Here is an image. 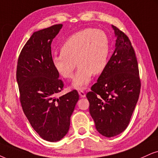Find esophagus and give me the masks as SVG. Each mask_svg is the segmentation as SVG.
<instances>
[{
    "mask_svg": "<svg viewBox=\"0 0 158 158\" xmlns=\"http://www.w3.org/2000/svg\"><path fill=\"white\" fill-rule=\"evenodd\" d=\"M78 94H79L80 96H81V97H85V92L83 91H81V90L79 91Z\"/></svg>",
    "mask_w": 158,
    "mask_h": 158,
    "instance_id": "34e87169",
    "label": "esophagus"
}]
</instances>
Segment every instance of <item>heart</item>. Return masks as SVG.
<instances>
[{"label":"heart","instance_id":"b5f03b06","mask_svg":"<svg viewBox=\"0 0 158 158\" xmlns=\"http://www.w3.org/2000/svg\"><path fill=\"white\" fill-rule=\"evenodd\" d=\"M110 54V40L100 29L85 28L66 40L61 53L52 58V65L63 78L71 79L76 67L78 69L72 83L74 89L86 88L92 74L100 75L108 65Z\"/></svg>","mask_w":158,"mask_h":158}]
</instances>
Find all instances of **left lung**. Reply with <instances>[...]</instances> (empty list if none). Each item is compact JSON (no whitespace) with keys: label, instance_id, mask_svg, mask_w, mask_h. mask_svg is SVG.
<instances>
[{"label":"left lung","instance_id":"obj_1","mask_svg":"<svg viewBox=\"0 0 158 158\" xmlns=\"http://www.w3.org/2000/svg\"><path fill=\"white\" fill-rule=\"evenodd\" d=\"M116 48L97 82L86 94L89 113L101 135L110 138L130 123L141 89L139 65L128 36L114 25Z\"/></svg>","mask_w":158,"mask_h":158}]
</instances>
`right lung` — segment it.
Returning <instances> with one entry per match:
<instances>
[{
  "label": "right lung",
  "mask_w": 158,
  "mask_h": 158,
  "mask_svg": "<svg viewBox=\"0 0 158 158\" xmlns=\"http://www.w3.org/2000/svg\"><path fill=\"white\" fill-rule=\"evenodd\" d=\"M62 24L34 32L19 54L17 81L23 110L42 139L55 142L69 129L70 117L79 100L76 90L56 97L64 83L52 65V41Z\"/></svg>",
  "instance_id": "1"
}]
</instances>
